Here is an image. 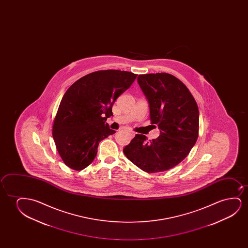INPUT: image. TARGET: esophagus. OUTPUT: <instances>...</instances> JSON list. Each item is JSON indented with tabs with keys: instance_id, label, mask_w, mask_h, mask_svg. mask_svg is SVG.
<instances>
[{
	"instance_id": "34e87169",
	"label": "esophagus",
	"mask_w": 248,
	"mask_h": 248,
	"mask_svg": "<svg viewBox=\"0 0 248 248\" xmlns=\"http://www.w3.org/2000/svg\"><path fill=\"white\" fill-rule=\"evenodd\" d=\"M128 133H129V136H131V137H134V136H135V135H136V134H135V132H134V131H132V130H129V131H128Z\"/></svg>"
}]
</instances>
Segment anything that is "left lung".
<instances>
[{
  "mask_svg": "<svg viewBox=\"0 0 248 248\" xmlns=\"http://www.w3.org/2000/svg\"><path fill=\"white\" fill-rule=\"evenodd\" d=\"M140 87L148 100L150 119L160 130L156 139L147 141L137 134L123 152L146 173L170 170L182 162L197 142L199 110L186 86L167 73L140 75Z\"/></svg>",
  "mask_w": 248,
  "mask_h": 248,
  "instance_id": "1",
  "label": "left lung"
}]
</instances>
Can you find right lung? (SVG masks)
I'll list each match as a JSON object with an SVG mask.
<instances>
[{"instance_id":"add662e5","label":"right lung","mask_w":248,"mask_h":248,"mask_svg":"<svg viewBox=\"0 0 248 248\" xmlns=\"http://www.w3.org/2000/svg\"><path fill=\"white\" fill-rule=\"evenodd\" d=\"M137 75L120 70L93 72L65 92L52 125L59 155L72 170H82L95 159L99 142L115 133L106 123L112 105Z\"/></svg>"}]
</instances>
